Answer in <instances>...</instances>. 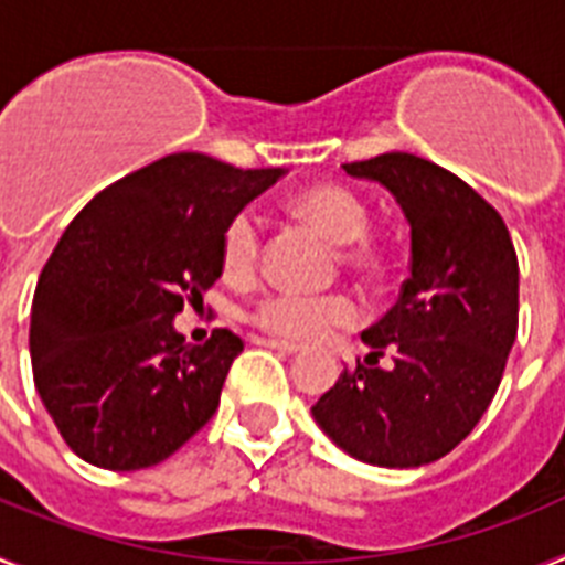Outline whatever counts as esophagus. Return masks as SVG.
Listing matches in <instances>:
<instances>
[{
    "label": "esophagus",
    "instance_id": "34e87169",
    "mask_svg": "<svg viewBox=\"0 0 565 565\" xmlns=\"http://www.w3.org/2000/svg\"><path fill=\"white\" fill-rule=\"evenodd\" d=\"M254 342H257V344H263V348H274V351H279V353H288V356H291V353H297V351H299V344H294V342H286V339L254 337Z\"/></svg>",
    "mask_w": 565,
    "mask_h": 565
}]
</instances>
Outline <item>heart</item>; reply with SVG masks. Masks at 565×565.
<instances>
[{
    "label": "heart",
    "mask_w": 565,
    "mask_h": 565,
    "mask_svg": "<svg viewBox=\"0 0 565 565\" xmlns=\"http://www.w3.org/2000/svg\"><path fill=\"white\" fill-rule=\"evenodd\" d=\"M288 212L319 232L328 243H337V257L353 271H376L382 266V248L367 237L371 212L353 189L342 183H313L288 201ZM263 257V232L252 212H234L221 232V271L232 282H252ZM248 319L259 331L286 342H313L331 328L353 326L359 306L351 294H266L248 308Z\"/></svg>",
    "instance_id": "obj_1"
}]
</instances>
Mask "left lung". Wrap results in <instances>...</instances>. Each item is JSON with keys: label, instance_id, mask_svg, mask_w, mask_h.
<instances>
[{"label": "left lung", "instance_id": "1", "mask_svg": "<svg viewBox=\"0 0 565 565\" xmlns=\"http://www.w3.org/2000/svg\"><path fill=\"white\" fill-rule=\"evenodd\" d=\"M342 169L396 194L411 221V277L362 333L367 359L311 411L359 461L422 467L456 450L495 398L518 333V254L498 209L450 169L411 152ZM384 352L391 369L377 364Z\"/></svg>", "mask_w": 565, "mask_h": 565}]
</instances>
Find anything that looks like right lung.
<instances>
[{
	"instance_id": "right-lung-1",
	"label": "right lung",
	"mask_w": 565,
	"mask_h": 565,
	"mask_svg": "<svg viewBox=\"0 0 565 565\" xmlns=\"http://www.w3.org/2000/svg\"><path fill=\"white\" fill-rule=\"evenodd\" d=\"M282 169L174 152L109 183L64 228L30 308V362L70 450L143 469L181 450L221 404L243 339L172 328L221 277V232Z\"/></svg>"
}]
</instances>
